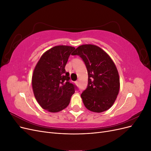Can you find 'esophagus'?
<instances>
[{"label":"esophagus","mask_w":151,"mask_h":151,"mask_svg":"<svg viewBox=\"0 0 151 151\" xmlns=\"http://www.w3.org/2000/svg\"><path fill=\"white\" fill-rule=\"evenodd\" d=\"M76 84L77 85V86H79V81H76Z\"/></svg>","instance_id":"34e87169"}]
</instances>
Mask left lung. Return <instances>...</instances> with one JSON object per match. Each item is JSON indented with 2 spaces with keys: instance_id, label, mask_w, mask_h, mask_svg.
<instances>
[{
  "instance_id": "left-lung-1",
  "label": "left lung",
  "mask_w": 151,
  "mask_h": 151,
  "mask_svg": "<svg viewBox=\"0 0 151 151\" xmlns=\"http://www.w3.org/2000/svg\"><path fill=\"white\" fill-rule=\"evenodd\" d=\"M79 55L85 63L88 84L81 96L89 110L101 113L112 106L120 90V78L112 59L101 48L83 45L72 53Z\"/></svg>"
}]
</instances>
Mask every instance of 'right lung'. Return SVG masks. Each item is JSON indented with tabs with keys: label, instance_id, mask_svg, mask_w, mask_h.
<instances>
[{
	"label": "right lung",
	"instance_id": "1",
	"mask_svg": "<svg viewBox=\"0 0 151 151\" xmlns=\"http://www.w3.org/2000/svg\"><path fill=\"white\" fill-rule=\"evenodd\" d=\"M74 47L55 46L45 52L36 64L32 76L35 97L43 109L56 113L70 103L76 86L69 82L65 67Z\"/></svg>",
	"mask_w": 151,
	"mask_h": 151
}]
</instances>
